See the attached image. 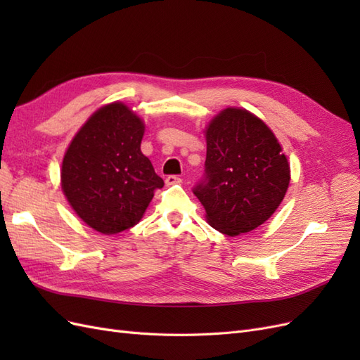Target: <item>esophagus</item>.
Here are the masks:
<instances>
[{
    "instance_id": "34e87169",
    "label": "esophagus",
    "mask_w": 360,
    "mask_h": 360,
    "mask_svg": "<svg viewBox=\"0 0 360 360\" xmlns=\"http://www.w3.org/2000/svg\"><path fill=\"white\" fill-rule=\"evenodd\" d=\"M183 180L179 177V176H168L167 177V180H165V183L168 184V186H171V184H179V183H181Z\"/></svg>"
}]
</instances>
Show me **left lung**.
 <instances>
[{"label":"left lung","instance_id":"obj_1","mask_svg":"<svg viewBox=\"0 0 360 360\" xmlns=\"http://www.w3.org/2000/svg\"><path fill=\"white\" fill-rule=\"evenodd\" d=\"M204 179L193 193L209 224L238 236L264 224L284 200L290 165L263 120L240 108H226L205 130Z\"/></svg>","mask_w":360,"mask_h":360}]
</instances>
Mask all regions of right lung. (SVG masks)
Here are the masks:
<instances>
[{
	"label": "right lung",
	"mask_w": 360,
	"mask_h": 360,
	"mask_svg": "<svg viewBox=\"0 0 360 360\" xmlns=\"http://www.w3.org/2000/svg\"><path fill=\"white\" fill-rule=\"evenodd\" d=\"M144 123L124 103L97 110L64 155L61 189L81 219L102 234L136 225L163 180L141 151Z\"/></svg>",
	"instance_id": "1"
}]
</instances>
